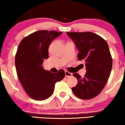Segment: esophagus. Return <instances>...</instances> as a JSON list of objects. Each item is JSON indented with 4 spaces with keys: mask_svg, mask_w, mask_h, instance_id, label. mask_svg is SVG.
I'll return each instance as SVG.
<instances>
[{
    "mask_svg": "<svg viewBox=\"0 0 125 125\" xmlns=\"http://www.w3.org/2000/svg\"><path fill=\"white\" fill-rule=\"evenodd\" d=\"M65 76L66 77H70L72 76V73H70V72H68V71H65Z\"/></svg>",
    "mask_w": 125,
    "mask_h": 125,
    "instance_id": "obj_1",
    "label": "esophagus"
}]
</instances>
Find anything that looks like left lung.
<instances>
[{"label":"left lung","instance_id":"left-lung-1","mask_svg":"<svg viewBox=\"0 0 125 125\" xmlns=\"http://www.w3.org/2000/svg\"><path fill=\"white\" fill-rule=\"evenodd\" d=\"M79 50L78 60H83L86 67L84 78L73 73L78 83L72 91L77 97L91 99L101 93L110 76L112 57L107 42L92 32H66Z\"/></svg>","mask_w":125,"mask_h":125}]
</instances>
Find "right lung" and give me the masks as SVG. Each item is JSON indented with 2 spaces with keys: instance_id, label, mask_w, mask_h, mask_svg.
Wrapping results in <instances>:
<instances>
[{
  "instance_id": "right-lung-1",
  "label": "right lung",
  "mask_w": 125,
  "mask_h": 125,
  "mask_svg": "<svg viewBox=\"0 0 125 125\" xmlns=\"http://www.w3.org/2000/svg\"><path fill=\"white\" fill-rule=\"evenodd\" d=\"M62 32L40 30L23 38L15 55V66L23 89L31 98L45 100L53 94L55 84L65 75L63 70L51 73L42 68L44 59L49 58L48 49L52 41Z\"/></svg>"
}]
</instances>
